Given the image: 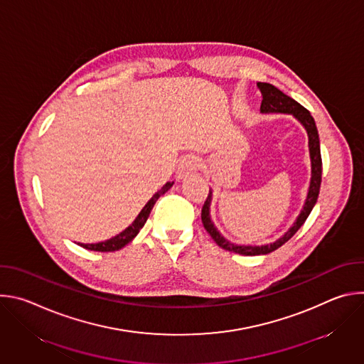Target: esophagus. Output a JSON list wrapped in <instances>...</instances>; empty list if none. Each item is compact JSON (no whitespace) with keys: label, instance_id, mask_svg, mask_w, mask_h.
Listing matches in <instances>:
<instances>
[{"label":"esophagus","instance_id":"obj_1","mask_svg":"<svg viewBox=\"0 0 364 364\" xmlns=\"http://www.w3.org/2000/svg\"><path fill=\"white\" fill-rule=\"evenodd\" d=\"M200 168V160L194 155H186V157L180 161L177 168V178H184L193 173H196Z\"/></svg>","mask_w":364,"mask_h":364}]
</instances>
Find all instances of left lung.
I'll return each mask as SVG.
<instances>
[{
    "mask_svg": "<svg viewBox=\"0 0 364 364\" xmlns=\"http://www.w3.org/2000/svg\"><path fill=\"white\" fill-rule=\"evenodd\" d=\"M257 89L262 93V103H261V111L262 112H282V114H292L306 129L308 132V146H309V157H311V183H309V190L308 196L304 204V209L301 215L298 216L296 222L294 226L277 242L265 246H237L230 242H228L220 233L216 230L210 220L209 215V205H210V198L212 193L207 196L203 209H201V223L204 229L207 230L212 236V239L225 250L235 252L239 255H246V256H255V255H267L278 247H281L284 243H287L296 232L298 229L304 225L306 218L309 216L311 210H313L314 204L317 203L318 194H320V186H321V173H323V161H321V151H320V138H318V131L314 122V118L311 117L309 111L305 109L302 105L284 92H281L278 87H275L271 83L265 82H257Z\"/></svg>",
    "mask_w": 364,
    "mask_h": 364,
    "instance_id": "left-lung-1",
    "label": "left lung"
}]
</instances>
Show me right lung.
I'll return each mask as SVG.
<instances>
[{
    "label": "right lung",
    "instance_id": "obj_1",
    "mask_svg": "<svg viewBox=\"0 0 364 364\" xmlns=\"http://www.w3.org/2000/svg\"><path fill=\"white\" fill-rule=\"evenodd\" d=\"M173 184H174V183H170V181H168L161 190H159L157 193H155V194L149 198V201L144 205V209H142L141 213L136 216V219L134 220V223H132L129 228H127L122 233H119V235H117L115 237H112V239H109V240H105V242L90 243V245H83V243H80V246H83L85 249H89V250H96V252H115V250L122 249L125 245H128V243L138 235L139 229H142V226L145 225V222H146V219H148V216H149V213H151V210H152V207H154L155 201H157V200L160 198V196H163L166 191H168Z\"/></svg>",
    "mask_w": 364,
    "mask_h": 364
}]
</instances>
